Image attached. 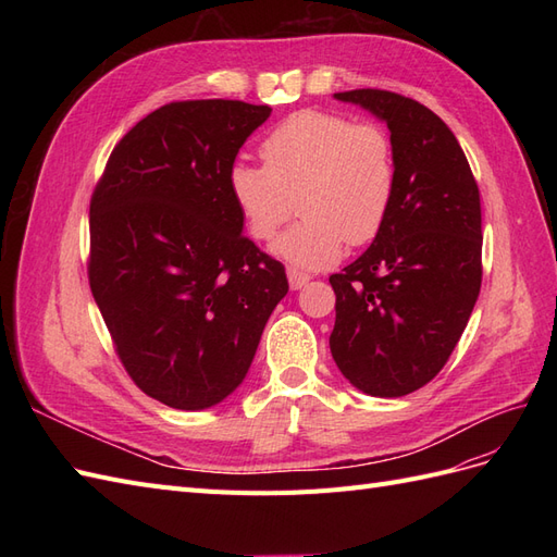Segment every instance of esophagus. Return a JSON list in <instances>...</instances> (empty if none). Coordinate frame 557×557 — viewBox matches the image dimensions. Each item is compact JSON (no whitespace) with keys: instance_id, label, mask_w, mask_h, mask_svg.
<instances>
[{"instance_id":"34e87169","label":"esophagus","mask_w":557,"mask_h":557,"mask_svg":"<svg viewBox=\"0 0 557 557\" xmlns=\"http://www.w3.org/2000/svg\"><path fill=\"white\" fill-rule=\"evenodd\" d=\"M311 281V276L309 274H305V272H297V269H288V283H290V288L293 290H299V288H305V285Z\"/></svg>"}]
</instances>
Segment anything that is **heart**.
I'll return each mask as SVG.
<instances>
[{"label": "heart", "instance_id": "b5f03b06", "mask_svg": "<svg viewBox=\"0 0 557 557\" xmlns=\"http://www.w3.org/2000/svg\"><path fill=\"white\" fill-rule=\"evenodd\" d=\"M260 153L264 166L244 160L230 166L227 188L256 242L274 237L299 193L305 218L274 242L276 258L323 269L344 256L348 242H372L385 225L397 172L391 137L379 125L305 109L269 132Z\"/></svg>", "mask_w": 557, "mask_h": 557}]
</instances>
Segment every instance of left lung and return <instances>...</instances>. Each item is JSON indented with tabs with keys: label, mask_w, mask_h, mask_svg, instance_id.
<instances>
[{
	"label": "left lung",
	"mask_w": 557,
	"mask_h": 557,
	"mask_svg": "<svg viewBox=\"0 0 557 557\" xmlns=\"http://www.w3.org/2000/svg\"><path fill=\"white\" fill-rule=\"evenodd\" d=\"M334 99L391 129L395 197L362 256L332 274V358L358 391L401 397L450 358L481 290V197L455 134L416 99L348 90Z\"/></svg>",
	"instance_id": "8db88e82"
}]
</instances>
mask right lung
Masks as SVG:
<instances>
[{
  "label": "right lung",
  "instance_id": "1",
  "mask_svg": "<svg viewBox=\"0 0 557 557\" xmlns=\"http://www.w3.org/2000/svg\"><path fill=\"white\" fill-rule=\"evenodd\" d=\"M269 107L174 102L113 148L90 201V290L141 391L201 411L246 379L288 293L278 260L244 237L227 172Z\"/></svg>",
  "mask_w": 557,
  "mask_h": 557
}]
</instances>
